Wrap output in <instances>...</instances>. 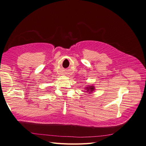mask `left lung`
<instances>
[{
  "mask_svg": "<svg viewBox=\"0 0 146 146\" xmlns=\"http://www.w3.org/2000/svg\"><path fill=\"white\" fill-rule=\"evenodd\" d=\"M94 90V86H90V87H87L86 88V92H91V91H92ZM89 92V93H90Z\"/></svg>",
  "mask_w": 146,
  "mask_h": 146,
  "instance_id": "1",
  "label": "left lung"
}]
</instances>
